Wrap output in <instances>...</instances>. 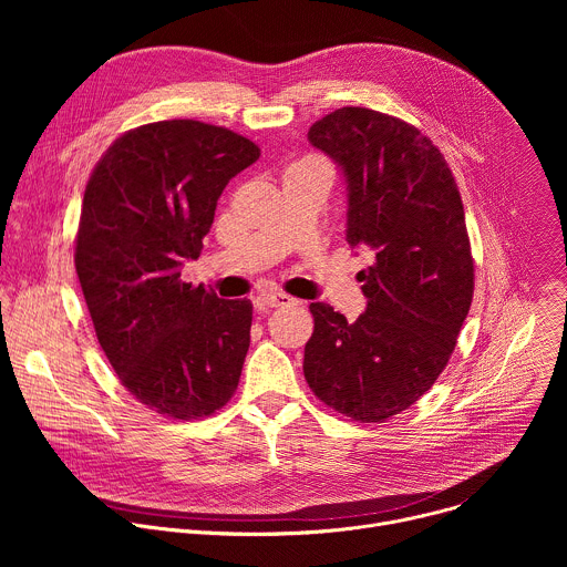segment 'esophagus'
<instances>
[{"label":"esophagus","mask_w":567,"mask_h":567,"mask_svg":"<svg viewBox=\"0 0 567 567\" xmlns=\"http://www.w3.org/2000/svg\"><path fill=\"white\" fill-rule=\"evenodd\" d=\"M258 302L262 305V307H289V305H293L296 300L291 298V296H285V293H262L260 298H258Z\"/></svg>","instance_id":"obj_1"}]
</instances>
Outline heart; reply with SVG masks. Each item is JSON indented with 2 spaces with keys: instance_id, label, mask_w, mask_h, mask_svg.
I'll use <instances>...</instances> for the list:
<instances>
[{
  "instance_id": "heart-1",
  "label": "heart",
  "mask_w": 567,
  "mask_h": 567,
  "mask_svg": "<svg viewBox=\"0 0 567 567\" xmlns=\"http://www.w3.org/2000/svg\"><path fill=\"white\" fill-rule=\"evenodd\" d=\"M313 166H318V168H322L318 161H313V158H305V161H298V164H293L289 171H293V168H313Z\"/></svg>"
}]
</instances>
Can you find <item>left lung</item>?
<instances>
[{"mask_svg":"<svg viewBox=\"0 0 567 567\" xmlns=\"http://www.w3.org/2000/svg\"><path fill=\"white\" fill-rule=\"evenodd\" d=\"M307 138L348 184L350 247L365 311L354 320L311 302L302 372L313 394L354 422L411 409L446 368L473 300L464 206L444 154L415 125L365 107L316 121Z\"/></svg>","mask_w":567,"mask_h":567,"instance_id":"obj_1","label":"left lung"}]
</instances>
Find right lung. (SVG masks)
<instances>
[{
	"label": "right lung",
	"mask_w": 567,
	"mask_h": 567,
	"mask_svg": "<svg viewBox=\"0 0 567 567\" xmlns=\"http://www.w3.org/2000/svg\"><path fill=\"white\" fill-rule=\"evenodd\" d=\"M260 156L247 136L193 118L118 136L80 210L75 274L99 343L145 409L208 417L233 396L251 343V300L182 280L226 184Z\"/></svg>",
	"instance_id": "right-lung-1"
}]
</instances>
